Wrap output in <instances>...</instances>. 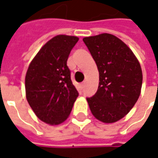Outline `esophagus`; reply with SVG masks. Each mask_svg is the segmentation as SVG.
<instances>
[{"label": "esophagus", "instance_id": "34e87169", "mask_svg": "<svg viewBox=\"0 0 158 158\" xmlns=\"http://www.w3.org/2000/svg\"><path fill=\"white\" fill-rule=\"evenodd\" d=\"M81 88H83L85 87V82H82V83L81 84Z\"/></svg>", "mask_w": 158, "mask_h": 158}]
</instances>
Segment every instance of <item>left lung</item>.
Masks as SVG:
<instances>
[{
  "label": "left lung",
  "mask_w": 158,
  "mask_h": 158,
  "mask_svg": "<svg viewBox=\"0 0 158 158\" xmlns=\"http://www.w3.org/2000/svg\"><path fill=\"white\" fill-rule=\"evenodd\" d=\"M99 72L97 93L87 98L93 116L103 123H114L125 117L137 102L142 85L140 65L125 43L113 34L86 37Z\"/></svg>",
  "instance_id": "obj_1"
}]
</instances>
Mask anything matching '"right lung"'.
<instances>
[{
    "mask_svg": "<svg viewBox=\"0 0 158 158\" xmlns=\"http://www.w3.org/2000/svg\"><path fill=\"white\" fill-rule=\"evenodd\" d=\"M77 37L57 35L40 49L25 77L26 98L40 120L54 125L70 115L79 95L66 62Z\"/></svg>",
    "mask_w": 158,
    "mask_h": 158,
    "instance_id": "add662e5",
    "label": "right lung"
}]
</instances>
